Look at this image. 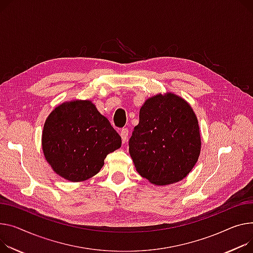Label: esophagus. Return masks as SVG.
Segmentation results:
<instances>
[{
  "instance_id": "obj_1",
  "label": "esophagus",
  "mask_w": 253,
  "mask_h": 253,
  "mask_svg": "<svg viewBox=\"0 0 253 253\" xmlns=\"http://www.w3.org/2000/svg\"><path fill=\"white\" fill-rule=\"evenodd\" d=\"M128 134H129V131L127 128H123L121 131H120V135H121V138H122V141L123 143H125L128 139Z\"/></svg>"
}]
</instances>
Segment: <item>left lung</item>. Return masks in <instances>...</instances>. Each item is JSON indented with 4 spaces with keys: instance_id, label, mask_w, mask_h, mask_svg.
Listing matches in <instances>:
<instances>
[{
    "instance_id": "1",
    "label": "left lung",
    "mask_w": 253,
    "mask_h": 253,
    "mask_svg": "<svg viewBox=\"0 0 253 253\" xmlns=\"http://www.w3.org/2000/svg\"><path fill=\"white\" fill-rule=\"evenodd\" d=\"M201 146L197 118L182 97L168 92L145 100L129 139V154L140 176L156 185L186 177Z\"/></svg>"
}]
</instances>
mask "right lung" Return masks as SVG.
I'll return each instance as SVG.
<instances>
[{"label": "right lung", "instance_id": "1", "mask_svg": "<svg viewBox=\"0 0 253 253\" xmlns=\"http://www.w3.org/2000/svg\"><path fill=\"white\" fill-rule=\"evenodd\" d=\"M121 143L119 134L90 100H71L55 108L45 120L42 138L46 162L71 182L97 174L106 157Z\"/></svg>", "mask_w": 253, "mask_h": 253}]
</instances>
